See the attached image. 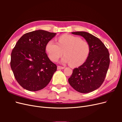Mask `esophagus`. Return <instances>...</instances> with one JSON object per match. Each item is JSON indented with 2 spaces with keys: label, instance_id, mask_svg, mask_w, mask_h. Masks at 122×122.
Segmentation results:
<instances>
[{
  "label": "esophagus",
  "instance_id": "obj_1",
  "mask_svg": "<svg viewBox=\"0 0 122 122\" xmlns=\"http://www.w3.org/2000/svg\"><path fill=\"white\" fill-rule=\"evenodd\" d=\"M65 68L64 67H62V66H57V70H61V69H64Z\"/></svg>",
  "mask_w": 122,
  "mask_h": 122
}]
</instances>
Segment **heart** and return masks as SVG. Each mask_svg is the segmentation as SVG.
Listing matches in <instances>:
<instances>
[{
  "instance_id": "heart-1",
  "label": "heart",
  "mask_w": 122,
  "mask_h": 122,
  "mask_svg": "<svg viewBox=\"0 0 122 122\" xmlns=\"http://www.w3.org/2000/svg\"><path fill=\"white\" fill-rule=\"evenodd\" d=\"M46 50L49 57L56 61L63 54L62 63H70L72 66H77L86 60L90 52V47L86 41L78 36L64 35L58 39L57 43L50 40L46 45Z\"/></svg>"
}]
</instances>
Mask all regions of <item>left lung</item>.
I'll return each instance as SVG.
<instances>
[{
	"mask_svg": "<svg viewBox=\"0 0 122 122\" xmlns=\"http://www.w3.org/2000/svg\"><path fill=\"white\" fill-rule=\"evenodd\" d=\"M72 34L86 39L90 45V52L81 66L73 69L68 81L79 93H90L98 89L105 80L110 63L108 50L100 40L89 33L76 31Z\"/></svg>",
	"mask_w": 122,
	"mask_h": 122,
	"instance_id": "1",
	"label": "left lung"
}]
</instances>
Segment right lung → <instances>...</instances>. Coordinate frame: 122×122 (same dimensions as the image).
I'll return each mask as SVG.
<instances>
[{
    "label": "right lung",
    "mask_w": 122,
    "mask_h": 122,
    "mask_svg": "<svg viewBox=\"0 0 122 122\" xmlns=\"http://www.w3.org/2000/svg\"><path fill=\"white\" fill-rule=\"evenodd\" d=\"M56 35L43 30L29 32L21 36L13 48L10 67L17 81L25 89H43L56 71V65L46 53L47 43Z\"/></svg>",
    "instance_id": "right-lung-1"
}]
</instances>
